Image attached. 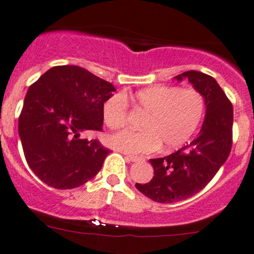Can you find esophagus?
Here are the masks:
<instances>
[{
  "label": "esophagus",
  "mask_w": 254,
  "mask_h": 254,
  "mask_svg": "<svg viewBox=\"0 0 254 254\" xmlns=\"http://www.w3.org/2000/svg\"><path fill=\"white\" fill-rule=\"evenodd\" d=\"M124 157L127 159V161H131V162H136V161H138V160H139L138 156L129 155V154H124Z\"/></svg>",
  "instance_id": "obj_1"
}]
</instances>
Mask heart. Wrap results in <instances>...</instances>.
Listing matches in <instances>:
<instances>
[{
	"mask_svg": "<svg viewBox=\"0 0 254 254\" xmlns=\"http://www.w3.org/2000/svg\"><path fill=\"white\" fill-rule=\"evenodd\" d=\"M137 109L148 115L142 130L125 129L107 137V144L129 154H148L164 144L174 149L191 138L205 112V99L193 88L178 86L148 87L132 98ZM103 118L111 129H119L129 118V101L123 93L112 95L103 105Z\"/></svg>",
	"mask_w": 254,
	"mask_h": 254,
	"instance_id": "obj_1",
	"label": "heart"
}]
</instances>
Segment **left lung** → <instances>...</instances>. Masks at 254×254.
<instances>
[{
	"label": "left lung",
	"instance_id": "8db88e82",
	"mask_svg": "<svg viewBox=\"0 0 254 254\" xmlns=\"http://www.w3.org/2000/svg\"><path fill=\"white\" fill-rule=\"evenodd\" d=\"M189 82L205 99V118L193 141L171 155L150 159L154 177L136 189L157 203L188 199L203 190L226 160L233 143V105L214 77L189 70L174 77Z\"/></svg>",
	"mask_w": 254,
	"mask_h": 254
}]
</instances>
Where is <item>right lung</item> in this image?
<instances>
[{
    "label": "right lung",
    "instance_id": "add662e5",
    "mask_svg": "<svg viewBox=\"0 0 254 254\" xmlns=\"http://www.w3.org/2000/svg\"><path fill=\"white\" fill-rule=\"evenodd\" d=\"M116 88L77 65H57L31 84L19 117L28 166L49 186L83 185L101 170L110 149L84 131L103 130V105Z\"/></svg>",
    "mask_w": 254,
    "mask_h": 254
}]
</instances>
